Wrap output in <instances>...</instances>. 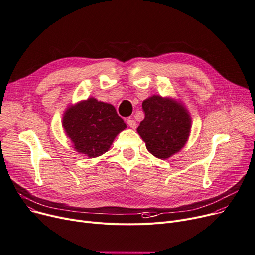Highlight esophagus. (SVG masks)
I'll list each match as a JSON object with an SVG mask.
<instances>
[{"instance_id":"esophagus-1","label":"esophagus","mask_w":255,"mask_h":255,"mask_svg":"<svg viewBox=\"0 0 255 255\" xmlns=\"http://www.w3.org/2000/svg\"><path fill=\"white\" fill-rule=\"evenodd\" d=\"M127 123H128V125L131 128H133V129H134V128H136V123H135V121H134V120H132V119H128Z\"/></svg>"}]
</instances>
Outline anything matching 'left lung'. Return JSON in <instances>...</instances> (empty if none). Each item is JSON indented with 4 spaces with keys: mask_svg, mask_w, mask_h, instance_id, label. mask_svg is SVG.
I'll list each match as a JSON object with an SVG mask.
<instances>
[{
    "mask_svg": "<svg viewBox=\"0 0 255 255\" xmlns=\"http://www.w3.org/2000/svg\"><path fill=\"white\" fill-rule=\"evenodd\" d=\"M145 119L136 128L147 150L160 159L179 152L188 140L191 117L183 105L160 96H152L142 104Z\"/></svg>",
    "mask_w": 255,
    "mask_h": 255,
    "instance_id": "1",
    "label": "left lung"
}]
</instances>
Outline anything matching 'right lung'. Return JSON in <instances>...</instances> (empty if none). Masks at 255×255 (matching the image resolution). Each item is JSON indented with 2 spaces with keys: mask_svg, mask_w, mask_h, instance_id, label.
I'll return each instance as SVG.
<instances>
[{
  "mask_svg": "<svg viewBox=\"0 0 255 255\" xmlns=\"http://www.w3.org/2000/svg\"><path fill=\"white\" fill-rule=\"evenodd\" d=\"M63 128L74 149L92 158L107 152L127 125L111 104L90 98L67 109Z\"/></svg>",
  "mask_w": 255,
  "mask_h": 255,
  "instance_id": "right-lung-1",
  "label": "right lung"
}]
</instances>
